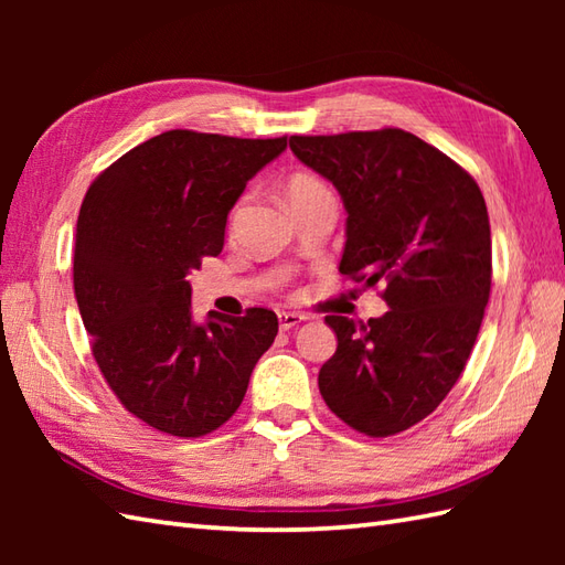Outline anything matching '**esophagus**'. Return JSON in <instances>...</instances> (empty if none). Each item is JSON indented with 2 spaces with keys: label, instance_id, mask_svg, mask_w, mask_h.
I'll list each match as a JSON object with an SVG mask.
<instances>
[{
  "label": "esophagus",
  "instance_id": "obj_1",
  "mask_svg": "<svg viewBox=\"0 0 565 565\" xmlns=\"http://www.w3.org/2000/svg\"><path fill=\"white\" fill-rule=\"evenodd\" d=\"M303 320H306V316H301V313H286V310H281V313H279V328L286 332V330H291L296 326H301Z\"/></svg>",
  "mask_w": 565,
  "mask_h": 565
}]
</instances>
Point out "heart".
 <instances>
[{
  "instance_id": "heart-1",
  "label": "heart",
  "mask_w": 565,
  "mask_h": 565,
  "mask_svg": "<svg viewBox=\"0 0 565 565\" xmlns=\"http://www.w3.org/2000/svg\"><path fill=\"white\" fill-rule=\"evenodd\" d=\"M330 194V189L320 182L318 177L313 174H294L289 182H286V199H289L291 206H298V203L303 201H310L316 196H326ZM243 209H245V199L237 201V206L233 209L231 213V227L237 225L239 215H243Z\"/></svg>"
}]
</instances>
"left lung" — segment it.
Segmentation results:
<instances>
[{"instance_id": "8db88e82", "label": "left lung", "mask_w": 565, "mask_h": 565, "mask_svg": "<svg viewBox=\"0 0 565 565\" xmlns=\"http://www.w3.org/2000/svg\"><path fill=\"white\" fill-rule=\"evenodd\" d=\"M289 146L340 191V271L383 284L388 303L369 322L326 318L338 352L320 369V395L362 435H398L447 398L481 330L493 271L486 199L451 158L401 128Z\"/></svg>"}]
</instances>
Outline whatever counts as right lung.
<instances>
[{
    "mask_svg": "<svg viewBox=\"0 0 565 565\" xmlns=\"http://www.w3.org/2000/svg\"><path fill=\"white\" fill-rule=\"evenodd\" d=\"M286 138L167 130L94 179L75 235V296L92 354L128 413L174 437H203L233 417L279 320L191 318L186 276L221 255L227 213Z\"/></svg>",
    "mask_w": 565,
    "mask_h": 565,
    "instance_id": "1",
    "label": "right lung"
}]
</instances>
